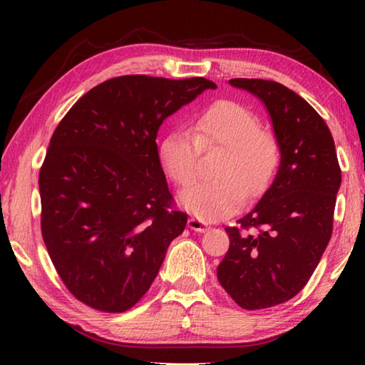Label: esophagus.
I'll use <instances>...</instances> for the list:
<instances>
[{
	"label": "esophagus",
	"mask_w": 365,
	"mask_h": 365,
	"mask_svg": "<svg viewBox=\"0 0 365 365\" xmlns=\"http://www.w3.org/2000/svg\"><path fill=\"white\" fill-rule=\"evenodd\" d=\"M188 227L191 228V230L200 232V233H205V232L209 230V225L206 224V222H202V220L196 219V217H190L188 219Z\"/></svg>",
	"instance_id": "esophagus-1"
}]
</instances>
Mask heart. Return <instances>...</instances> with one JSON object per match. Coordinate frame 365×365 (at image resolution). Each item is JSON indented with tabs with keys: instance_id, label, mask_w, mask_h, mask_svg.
I'll list each match as a JSON object with an SVG mask.
<instances>
[{
	"instance_id": "1",
	"label": "heart",
	"mask_w": 365,
	"mask_h": 365,
	"mask_svg": "<svg viewBox=\"0 0 365 365\" xmlns=\"http://www.w3.org/2000/svg\"><path fill=\"white\" fill-rule=\"evenodd\" d=\"M191 132L174 130L159 141V163L180 187L197 178L200 154L224 150L214 168V180L185 190L180 202L200 220H219L237 212L246 200L265 193L280 163L275 135L261 127L259 117L243 104L222 100L202 109Z\"/></svg>"
}]
</instances>
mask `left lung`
<instances>
[{
	"mask_svg": "<svg viewBox=\"0 0 365 365\" xmlns=\"http://www.w3.org/2000/svg\"><path fill=\"white\" fill-rule=\"evenodd\" d=\"M230 83L262 100L282 154L261 201L225 227L230 248L217 267L232 299L257 311L292 299L311 279L331 237L341 169L330 128L304 98L274 80Z\"/></svg>",
	"mask_w": 365,
	"mask_h": 365,
	"instance_id": "8db88e82",
	"label": "left lung"
}]
</instances>
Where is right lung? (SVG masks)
I'll return each mask as SVG.
<instances>
[{
    "mask_svg": "<svg viewBox=\"0 0 365 365\" xmlns=\"http://www.w3.org/2000/svg\"><path fill=\"white\" fill-rule=\"evenodd\" d=\"M214 82L150 76L109 78L85 93L54 130L38 187L41 235L72 296L125 312L156 279L185 230L156 137L165 117Z\"/></svg>",
    "mask_w": 365,
    "mask_h": 365,
    "instance_id": "add662e5",
    "label": "right lung"
}]
</instances>
